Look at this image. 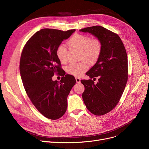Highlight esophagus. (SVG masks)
Wrapping results in <instances>:
<instances>
[{
	"label": "esophagus",
	"instance_id": "esophagus-1",
	"mask_svg": "<svg viewBox=\"0 0 149 149\" xmlns=\"http://www.w3.org/2000/svg\"><path fill=\"white\" fill-rule=\"evenodd\" d=\"M75 79H76V82L77 83H79L81 82V79L79 78H75Z\"/></svg>",
	"mask_w": 149,
	"mask_h": 149
}]
</instances>
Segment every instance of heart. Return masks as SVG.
<instances>
[{
    "label": "heart",
    "mask_w": 149,
    "mask_h": 149,
    "mask_svg": "<svg viewBox=\"0 0 149 149\" xmlns=\"http://www.w3.org/2000/svg\"><path fill=\"white\" fill-rule=\"evenodd\" d=\"M68 44L71 47L79 50L80 59H87L90 63H94L97 62L102 52V46L98 38H91L84 34H75L68 40ZM56 56L61 63L68 62L67 50L63 45L58 46L56 50ZM88 63L86 60L79 62L71 63L66 67V72L75 77L81 76L88 68Z\"/></svg>",
    "instance_id": "b5f03b06"
}]
</instances>
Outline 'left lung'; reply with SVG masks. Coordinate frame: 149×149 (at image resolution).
I'll return each mask as SVG.
<instances>
[{"mask_svg": "<svg viewBox=\"0 0 149 149\" xmlns=\"http://www.w3.org/2000/svg\"><path fill=\"white\" fill-rule=\"evenodd\" d=\"M98 38L102 46L97 62L86 73L92 79H82L85 90L83 99L93 114L103 115L111 111L118 103L128 79V59L124 45L119 36L103 26L96 25L79 30Z\"/></svg>", "mask_w": 149, "mask_h": 149, "instance_id": "8db88e82", "label": "left lung"}]
</instances>
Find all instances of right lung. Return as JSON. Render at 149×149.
Masks as SVG:
<instances>
[{
	"instance_id": "right-lung-1",
	"label": "right lung",
	"mask_w": 149,
	"mask_h": 149,
	"mask_svg": "<svg viewBox=\"0 0 149 149\" xmlns=\"http://www.w3.org/2000/svg\"><path fill=\"white\" fill-rule=\"evenodd\" d=\"M75 31L40 30L28 40L21 53L19 71L25 91L36 109L50 119L64 115L68 96L76 83L74 77L65 72L59 82L52 78L61 70L56 49Z\"/></svg>"
}]
</instances>
